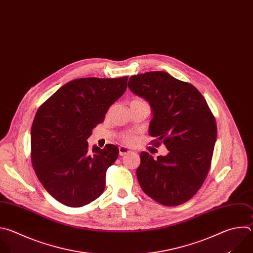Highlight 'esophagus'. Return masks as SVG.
I'll use <instances>...</instances> for the list:
<instances>
[{
  "label": "esophagus",
  "mask_w": 253,
  "mask_h": 253,
  "mask_svg": "<svg viewBox=\"0 0 253 253\" xmlns=\"http://www.w3.org/2000/svg\"><path fill=\"white\" fill-rule=\"evenodd\" d=\"M129 153H131V150H130L127 146L121 145V146L119 147V154H120L121 157H124V156H126V154H129Z\"/></svg>",
  "instance_id": "obj_1"
}]
</instances>
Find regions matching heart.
<instances>
[{
  "label": "heart",
  "instance_id": "b5f03b06",
  "mask_svg": "<svg viewBox=\"0 0 253 253\" xmlns=\"http://www.w3.org/2000/svg\"><path fill=\"white\" fill-rule=\"evenodd\" d=\"M124 139H125L126 141H127V142H130V141L133 139V137H132L131 135L126 134V135H124Z\"/></svg>",
  "mask_w": 253,
  "mask_h": 253
}]
</instances>
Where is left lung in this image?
Here are the masks:
<instances>
[{"label":"left lung","instance_id":"1","mask_svg":"<svg viewBox=\"0 0 253 253\" xmlns=\"http://www.w3.org/2000/svg\"><path fill=\"white\" fill-rule=\"evenodd\" d=\"M128 88L148 102L153 119L148 133L169 153L157 160L140 153L138 183L159 204L174 207L189 200L210 170L216 123L205 97L192 84L166 72L131 76Z\"/></svg>","mask_w":253,"mask_h":253}]
</instances>
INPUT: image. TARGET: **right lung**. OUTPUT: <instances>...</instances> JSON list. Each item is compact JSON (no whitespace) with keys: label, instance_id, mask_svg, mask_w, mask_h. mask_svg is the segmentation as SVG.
Returning a JSON list of instances; mask_svg holds the SVG:
<instances>
[{"label":"right lung","instance_id":"obj_1","mask_svg":"<svg viewBox=\"0 0 253 253\" xmlns=\"http://www.w3.org/2000/svg\"><path fill=\"white\" fill-rule=\"evenodd\" d=\"M127 77L83 78L60 87L38 110L32 129V164L45 190L61 204L81 208L106 187V171L119 157L107 144L88 149L86 139L124 94Z\"/></svg>","mask_w":253,"mask_h":253}]
</instances>
